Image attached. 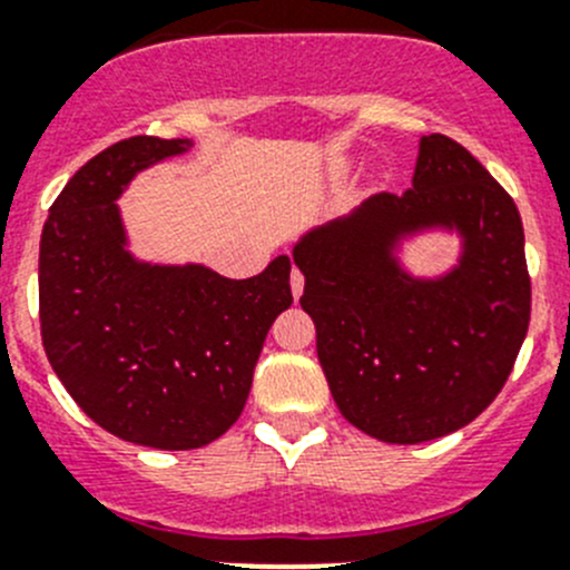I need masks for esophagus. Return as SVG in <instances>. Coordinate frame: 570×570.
Here are the masks:
<instances>
[{
	"label": "esophagus",
	"instance_id": "esophagus-1",
	"mask_svg": "<svg viewBox=\"0 0 570 570\" xmlns=\"http://www.w3.org/2000/svg\"><path fill=\"white\" fill-rule=\"evenodd\" d=\"M289 284H292V297H301L303 295V275H301V269H292V278H289Z\"/></svg>",
	"mask_w": 570,
	"mask_h": 570
}]
</instances>
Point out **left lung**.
I'll return each mask as SVG.
<instances>
[{
  "instance_id": "1",
  "label": "left lung",
  "mask_w": 570,
  "mask_h": 570,
  "mask_svg": "<svg viewBox=\"0 0 570 570\" xmlns=\"http://www.w3.org/2000/svg\"><path fill=\"white\" fill-rule=\"evenodd\" d=\"M444 232L460 258L416 276L404 244ZM317 360L340 413L387 444L441 439L481 416L529 332L518 205L461 142L419 140L413 185L376 194L292 247Z\"/></svg>"
}]
</instances>
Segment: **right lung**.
Wrapping results in <instances>:
<instances>
[{
    "label": "right lung",
    "instance_id": "obj_1",
    "mask_svg": "<svg viewBox=\"0 0 570 570\" xmlns=\"http://www.w3.org/2000/svg\"><path fill=\"white\" fill-rule=\"evenodd\" d=\"M194 140L129 137L63 185L41 230L39 315L52 371L117 439L196 450L244 411L269 326L289 309V255L233 281L205 264H154L129 249L117 199Z\"/></svg>",
    "mask_w": 570,
    "mask_h": 570
}]
</instances>
